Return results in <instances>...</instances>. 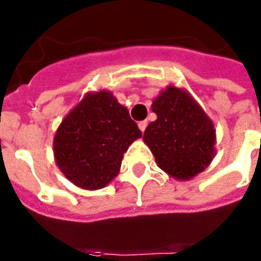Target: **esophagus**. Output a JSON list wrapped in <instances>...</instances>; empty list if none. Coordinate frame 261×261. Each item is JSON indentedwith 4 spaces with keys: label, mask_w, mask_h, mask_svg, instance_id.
I'll return each instance as SVG.
<instances>
[{
    "label": "esophagus",
    "mask_w": 261,
    "mask_h": 261,
    "mask_svg": "<svg viewBox=\"0 0 261 261\" xmlns=\"http://www.w3.org/2000/svg\"><path fill=\"white\" fill-rule=\"evenodd\" d=\"M138 127H139V130H141L143 133V131H145V128H146V127H147V122H146V120H142V122H139L138 123Z\"/></svg>",
    "instance_id": "obj_1"
}]
</instances>
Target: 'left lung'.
I'll list each match as a JSON object with an SVG mask.
<instances>
[{
  "instance_id": "1",
  "label": "left lung",
  "mask_w": 261,
  "mask_h": 261,
  "mask_svg": "<svg viewBox=\"0 0 261 261\" xmlns=\"http://www.w3.org/2000/svg\"><path fill=\"white\" fill-rule=\"evenodd\" d=\"M157 119L146 127L143 142L171 177L184 181L203 172L215 157L214 123L188 90L168 85L153 100Z\"/></svg>"
}]
</instances>
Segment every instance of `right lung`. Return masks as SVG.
<instances>
[{
	"label": "right lung",
	"mask_w": 261,
	"mask_h": 261,
	"mask_svg": "<svg viewBox=\"0 0 261 261\" xmlns=\"http://www.w3.org/2000/svg\"><path fill=\"white\" fill-rule=\"evenodd\" d=\"M142 133L110 90L89 92L54 135L59 171L83 190H100L119 174L123 154Z\"/></svg>",
	"instance_id": "obj_1"
}]
</instances>
